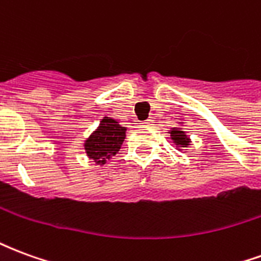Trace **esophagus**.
Returning a JSON list of instances; mask_svg holds the SVG:
<instances>
[{
  "mask_svg": "<svg viewBox=\"0 0 261 261\" xmlns=\"http://www.w3.org/2000/svg\"><path fill=\"white\" fill-rule=\"evenodd\" d=\"M152 123H153L152 119H147V120H144V121H141L142 125H151Z\"/></svg>",
  "mask_w": 261,
  "mask_h": 261,
  "instance_id": "1",
  "label": "esophagus"
}]
</instances>
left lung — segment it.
<instances>
[{
    "instance_id": "obj_1",
    "label": "left lung",
    "mask_w": 261,
    "mask_h": 261,
    "mask_svg": "<svg viewBox=\"0 0 261 261\" xmlns=\"http://www.w3.org/2000/svg\"><path fill=\"white\" fill-rule=\"evenodd\" d=\"M170 136H172V140L176 142V144H179V145H183V147H187L189 145V138L186 137V134L183 133V131L177 130V128H173V130L170 131Z\"/></svg>"
}]
</instances>
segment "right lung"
Returning <instances> with one entry per match:
<instances>
[{
    "label": "right lung",
    "instance_id": "right-lung-1",
    "mask_svg": "<svg viewBox=\"0 0 261 261\" xmlns=\"http://www.w3.org/2000/svg\"><path fill=\"white\" fill-rule=\"evenodd\" d=\"M125 138V128L113 119L105 117L95 131L85 142L86 153L93 162L103 165L106 159L112 158L119 152Z\"/></svg>",
    "mask_w": 261,
    "mask_h": 261
}]
</instances>
